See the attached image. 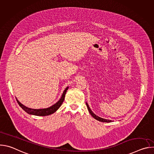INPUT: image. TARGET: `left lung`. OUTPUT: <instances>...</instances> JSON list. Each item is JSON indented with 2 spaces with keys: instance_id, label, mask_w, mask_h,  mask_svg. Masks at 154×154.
I'll use <instances>...</instances> for the list:
<instances>
[{
  "instance_id": "1",
  "label": "left lung",
  "mask_w": 154,
  "mask_h": 154,
  "mask_svg": "<svg viewBox=\"0 0 154 154\" xmlns=\"http://www.w3.org/2000/svg\"><path fill=\"white\" fill-rule=\"evenodd\" d=\"M86 106H87V108H88V111L90 112V113L91 114V115L96 120L99 121H100V122H112V120H109V119H103V118H102L100 117H99L97 116H96L92 111L91 109H90L88 104L86 102Z\"/></svg>"
}]
</instances>
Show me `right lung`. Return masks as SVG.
I'll list each match as a JSON object with an SVG mask.
<instances>
[{
  "instance_id": "right-lung-1",
  "label": "right lung",
  "mask_w": 154,
  "mask_h": 154,
  "mask_svg": "<svg viewBox=\"0 0 154 154\" xmlns=\"http://www.w3.org/2000/svg\"><path fill=\"white\" fill-rule=\"evenodd\" d=\"M68 88H69V87H66V88L64 90L61 98L57 103H55L51 106L47 108H42V109L30 108H28L22 104L17 99H16V100H17L18 104L19 105V106L22 108H23L26 112H27V113H29L30 115H35V116H48V115H52L54 113H55L57 110V109L60 107V106L61 105V104L63 103V102L64 100L65 94H66V91Z\"/></svg>"
}]
</instances>
